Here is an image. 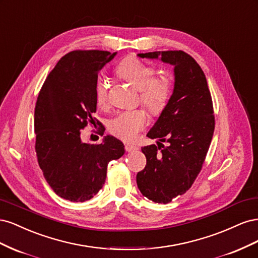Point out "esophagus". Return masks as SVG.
I'll return each mask as SVG.
<instances>
[{
  "label": "esophagus",
  "mask_w": 258,
  "mask_h": 258,
  "mask_svg": "<svg viewBox=\"0 0 258 258\" xmlns=\"http://www.w3.org/2000/svg\"><path fill=\"white\" fill-rule=\"evenodd\" d=\"M124 150H126V152L137 151V150H138V146L132 145V144H126V145H124Z\"/></svg>",
  "instance_id": "34e87169"
}]
</instances>
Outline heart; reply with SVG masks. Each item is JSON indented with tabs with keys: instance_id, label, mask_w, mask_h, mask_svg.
<instances>
[{
	"instance_id": "b5f03b06",
	"label": "heart",
	"mask_w": 258,
	"mask_h": 258,
	"mask_svg": "<svg viewBox=\"0 0 258 258\" xmlns=\"http://www.w3.org/2000/svg\"><path fill=\"white\" fill-rule=\"evenodd\" d=\"M117 73L124 80L134 84L140 89V101L153 114L158 115L165 110L172 90V80L167 74L157 75V70L153 66L136 57L124 58L117 66ZM108 81L99 77L95 95L99 106L107 104ZM147 124V115L143 110H128L116 114L108 120L107 128L113 136L122 141L131 142L137 139L139 132Z\"/></svg>"
}]
</instances>
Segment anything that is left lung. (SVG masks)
<instances>
[{"label": "left lung", "mask_w": 258, "mask_h": 258, "mask_svg": "<svg viewBox=\"0 0 258 258\" xmlns=\"http://www.w3.org/2000/svg\"><path fill=\"white\" fill-rule=\"evenodd\" d=\"M174 67V88L169 102L146 135L168 142L142 147L146 166L137 174L143 196L169 204L188 190L199 174L214 132V111L206 75L188 53L182 50L138 53Z\"/></svg>", "instance_id": "8db88e82"}]
</instances>
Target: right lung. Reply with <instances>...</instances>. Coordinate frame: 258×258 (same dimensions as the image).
<instances>
[{"instance_id":"obj_1","label":"right lung","mask_w":258,"mask_h":258,"mask_svg":"<svg viewBox=\"0 0 258 258\" xmlns=\"http://www.w3.org/2000/svg\"><path fill=\"white\" fill-rule=\"evenodd\" d=\"M117 52L74 50L62 57L38 93L34 111L35 152L44 177L61 198L84 202L102 188L108 162L124 154L118 139L84 143L81 131L95 124L98 73ZM104 132V131H103ZM103 132H101L103 136Z\"/></svg>"}]
</instances>
